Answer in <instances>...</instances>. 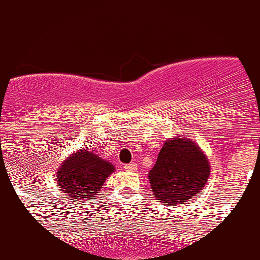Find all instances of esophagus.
<instances>
[{"instance_id":"34e87169","label":"esophagus","mask_w":260,"mask_h":260,"mask_svg":"<svg viewBox=\"0 0 260 260\" xmlns=\"http://www.w3.org/2000/svg\"><path fill=\"white\" fill-rule=\"evenodd\" d=\"M124 170L129 172H136L138 170V166L136 164H127V165H124Z\"/></svg>"}]
</instances>
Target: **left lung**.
Listing matches in <instances>:
<instances>
[{
    "mask_svg": "<svg viewBox=\"0 0 260 260\" xmlns=\"http://www.w3.org/2000/svg\"><path fill=\"white\" fill-rule=\"evenodd\" d=\"M210 175V162L192 139L176 136L166 139L148 178L156 201L184 204L201 194Z\"/></svg>",
    "mask_w": 260,
    "mask_h": 260,
    "instance_id": "1",
    "label": "left lung"
}]
</instances>
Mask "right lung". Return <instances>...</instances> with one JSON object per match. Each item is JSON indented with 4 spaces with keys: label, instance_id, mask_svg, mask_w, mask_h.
<instances>
[{
    "label": "right lung",
    "instance_id": "right-lung-1",
    "mask_svg": "<svg viewBox=\"0 0 260 260\" xmlns=\"http://www.w3.org/2000/svg\"><path fill=\"white\" fill-rule=\"evenodd\" d=\"M115 166L88 149H79L63 160L57 170L62 192L78 202H92Z\"/></svg>",
    "mask_w": 260,
    "mask_h": 260
}]
</instances>
